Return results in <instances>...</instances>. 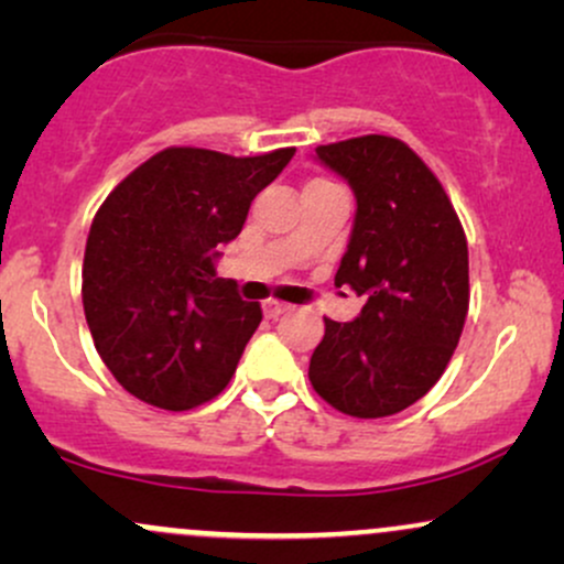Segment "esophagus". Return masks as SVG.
Masks as SVG:
<instances>
[{
  "label": "esophagus",
  "mask_w": 564,
  "mask_h": 564,
  "mask_svg": "<svg viewBox=\"0 0 564 564\" xmlns=\"http://www.w3.org/2000/svg\"><path fill=\"white\" fill-rule=\"evenodd\" d=\"M262 310H264V318H270V321H275V318H281V315H286L289 310H291V304H283V302H264L262 304Z\"/></svg>",
  "instance_id": "esophagus-1"
}]
</instances>
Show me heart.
Wrapping results in <instances>:
<instances>
[{
    "label": "heart",
    "mask_w": 564,
    "mask_h": 564,
    "mask_svg": "<svg viewBox=\"0 0 564 564\" xmlns=\"http://www.w3.org/2000/svg\"><path fill=\"white\" fill-rule=\"evenodd\" d=\"M310 185H321V183H310Z\"/></svg>",
    "instance_id": "b5f03b06"
}]
</instances>
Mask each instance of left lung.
I'll return each instance as SVG.
<instances>
[{"instance_id": "left-lung-1", "label": "left lung", "mask_w": 564, "mask_h": 564, "mask_svg": "<svg viewBox=\"0 0 564 564\" xmlns=\"http://www.w3.org/2000/svg\"><path fill=\"white\" fill-rule=\"evenodd\" d=\"M355 196L336 286L366 304L358 318H326L310 358L315 392L336 411L381 419L435 387L469 310V251L437 177L405 142L366 134L315 148Z\"/></svg>"}]
</instances>
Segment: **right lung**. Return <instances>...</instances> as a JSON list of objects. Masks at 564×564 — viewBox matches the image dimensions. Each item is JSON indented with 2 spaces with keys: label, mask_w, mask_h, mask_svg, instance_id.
<instances>
[{
  "label": "right lung",
  "mask_w": 564,
  "mask_h": 564,
  "mask_svg": "<svg viewBox=\"0 0 564 564\" xmlns=\"http://www.w3.org/2000/svg\"><path fill=\"white\" fill-rule=\"evenodd\" d=\"M296 148L236 159L166 148L116 185L84 251V315L102 364L129 394L187 411L225 390L262 321L219 249Z\"/></svg>",
  "instance_id": "add662e5"
}]
</instances>
